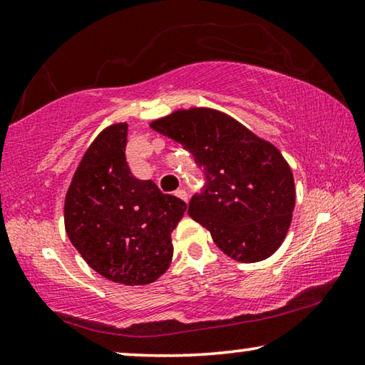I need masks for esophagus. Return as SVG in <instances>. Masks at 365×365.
I'll use <instances>...</instances> for the list:
<instances>
[{
  "instance_id": "obj_1",
  "label": "esophagus",
  "mask_w": 365,
  "mask_h": 365,
  "mask_svg": "<svg viewBox=\"0 0 365 365\" xmlns=\"http://www.w3.org/2000/svg\"><path fill=\"white\" fill-rule=\"evenodd\" d=\"M175 195H177L180 200L188 201V193H187V190H185V188H178L177 192H175Z\"/></svg>"
}]
</instances>
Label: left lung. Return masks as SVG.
<instances>
[{"label": "left lung", "instance_id": "1", "mask_svg": "<svg viewBox=\"0 0 365 365\" xmlns=\"http://www.w3.org/2000/svg\"><path fill=\"white\" fill-rule=\"evenodd\" d=\"M149 125L180 143L205 170L203 192L190 201L188 214L214 244L244 263L273 255L296 206L292 170L279 149L214 108L175 110Z\"/></svg>", "mask_w": 365, "mask_h": 365}]
</instances>
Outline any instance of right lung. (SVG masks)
<instances>
[{
    "label": "right lung",
    "instance_id": "right-lung-1",
    "mask_svg": "<svg viewBox=\"0 0 365 365\" xmlns=\"http://www.w3.org/2000/svg\"><path fill=\"white\" fill-rule=\"evenodd\" d=\"M128 125L102 130L81 159L65 198V229L92 269L125 286H146L169 269L172 230L185 201L138 180L125 158Z\"/></svg>",
    "mask_w": 365,
    "mask_h": 365
}]
</instances>
